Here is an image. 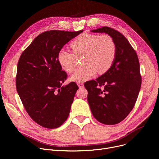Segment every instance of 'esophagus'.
<instances>
[{"label":"esophagus","instance_id":"1","mask_svg":"<svg viewBox=\"0 0 159 159\" xmlns=\"http://www.w3.org/2000/svg\"><path fill=\"white\" fill-rule=\"evenodd\" d=\"M77 85L79 88H83L84 87V84H83L82 82H78L77 83Z\"/></svg>","mask_w":159,"mask_h":159}]
</instances>
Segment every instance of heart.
Returning a JSON list of instances; mask_svg holds the SVG:
<instances>
[{
	"instance_id": "1",
	"label": "heart",
	"mask_w": 159,
	"mask_h": 159,
	"mask_svg": "<svg viewBox=\"0 0 159 159\" xmlns=\"http://www.w3.org/2000/svg\"><path fill=\"white\" fill-rule=\"evenodd\" d=\"M73 53L61 49L57 60L66 72H73L76 67V57L84 56L82 68L76 71L70 79L75 82H84L96 75L104 73L113 65L116 54V46L113 38L106 33L102 35L84 33L71 44Z\"/></svg>"
}]
</instances>
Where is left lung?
I'll use <instances>...</instances> for the list:
<instances>
[{
    "instance_id": "8db88e82",
    "label": "left lung",
    "mask_w": 159,
    "mask_h": 159,
    "mask_svg": "<svg viewBox=\"0 0 159 159\" xmlns=\"http://www.w3.org/2000/svg\"><path fill=\"white\" fill-rule=\"evenodd\" d=\"M91 31L111 35L116 46L110 70L84 84L94 117L102 124L113 125L126 117L137 101L142 82L139 58L129 41L118 31L104 26Z\"/></svg>"
}]
</instances>
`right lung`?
<instances>
[{
	"label": "right lung",
	"instance_id": "right-lung-1",
	"mask_svg": "<svg viewBox=\"0 0 159 159\" xmlns=\"http://www.w3.org/2000/svg\"><path fill=\"white\" fill-rule=\"evenodd\" d=\"M82 31L50 30L42 33L20 57L16 91L30 117L41 126L57 128L68 117L79 87L74 82L62 86L67 74L62 70L57 54Z\"/></svg>",
	"mask_w": 159,
	"mask_h": 159
}]
</instances>
